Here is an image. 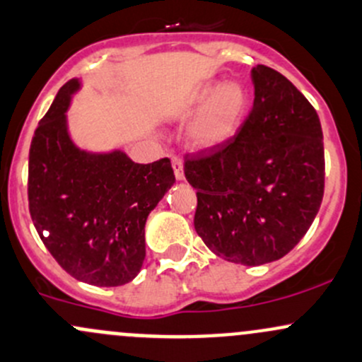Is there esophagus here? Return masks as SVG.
I'll use <instances>...</instances> for the list:
<instances>
[{
    "mask_svg": "<svg viewBox=\"0 0 362 362\" xmlns=\"http://www.w3.org/2000/svg\"><path fill=\"white\" fill-rule=\"evenodd\" d=\"M171 166H173L175 177L177 180H184V163H182V158L178 154L171 156Z\"/></svg>",
    "mask_w": 362,
    "mask_h": 362,
    "instance_id": "esophagus-1",
    "label": "esophagus"
}]
</instances>
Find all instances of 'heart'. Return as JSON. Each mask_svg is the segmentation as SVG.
<instances>
[{
	"label": "heart",
	"mask_w": 362,
	"mask_h": 362,
	"mask_svg": "<svg viewBox=\"0 0 362 362\" xmlns=\"http://www.w3.org/2000/svg\"><path fill=\"white\" fill-rule=\"evenodd\" d=\"M192 107L203 109L189 128L192 146L210 149L234 135L245 116L248 97L239 83H204L192 95Z\"/></svg>",
	"instance_id": "obj_1"
}]
</instances>
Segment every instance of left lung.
Instances as JSON below:
<instances>
[{"mask_svg": "<svg viewBox=\"0 0 362 362\" xmlns=\"http://www.w3.org/2000/svg\"><path fill=\"white\" fill-rule=\"evenodd\" d=\"M253 107L216 147L185 154L197 189L194 229L213 253L241 265L283 258L298 245L325 194L321 121L290 79L251 71Z\"/></svg>", "mask_w": 362, "mask_h": 362, "instance_id": "left-lung-1", "label": "left lung"}]
</instances>
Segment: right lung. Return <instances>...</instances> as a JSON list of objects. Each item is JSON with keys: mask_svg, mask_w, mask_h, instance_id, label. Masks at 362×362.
Listing matches in <instances>:
<instances>
[{"mask_svg": "<svg viewBox=\"0 0 362 362\" xmlns=\"http://www.w3.org/2000/svg\"><path fill=\"white\" fill-rule=\"evenodd\" d=\"M78 88V79L66 83L34 132L29 213L64 271L95 286H121L140 272L146 220L173 185L175 175L168 158L139 165L119 151L90 154L78 149L66 121Z\"/></svg>", "mask_w": 362, "mask_h": 362, "instance_id": "obj_1", "label": "right lung"}]
</instances>
